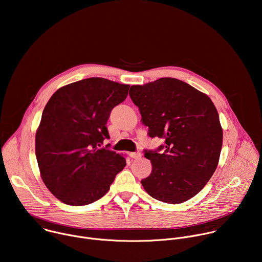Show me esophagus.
<instances>
[{"instance_id": "34e87169", "label": "esophagus", "mask_w": 262, "mask_h": 262, "mask_svg": "<svg viewBox=\"0 0 262 262\" xmlns=\"http://www.w3.org/2000/svg\"><path fill=\"white\" fill-rule=\"evenodd\" d=\"M130 157L133 158V159H140L141 158V152H139V151H136V152H132L130 154Z\"/></svg>"}]
</instances>
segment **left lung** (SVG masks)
Returning <instances> with one entry per match:
<instances>
[{
    "label": "left lung",
    "instance_id": "obj_1",
    "mask_svg": "<svg viewBox=\"0 0 262 262\" xmlns=\"http://www.w3.org/2000/svg\"><path fill=\"white\" fill-rule=\"evenodd\" d=\"M129 96L148 136L165 142L156 150H144L152 164L150 175L141 180L144 190L171 204L193 198L213 175L220 159L223 130L213 102L173 78L132 86Z\"/></svg>",
    "mask_w": 262,
    "mask_h": 262
}]
</instances>
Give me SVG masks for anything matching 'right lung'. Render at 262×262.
<instances>
[{"label": "right lung", "instance_id": "1", "mask_svg": "<svg viewBox=\"0 0 262 262\" xmlns=\"http://www.w3.org/2000/svg\"><path fill=\"white\" fill-rule=\"evenodd\" d=\"M129 85L89 78L57 90L48 101L35 137L41 178L65 204L82 206L106 194L126 162L101 147L112 110L125 100Z\"/></svg>", "mask_w": 262, "mask_h": 262}]
</instances>
